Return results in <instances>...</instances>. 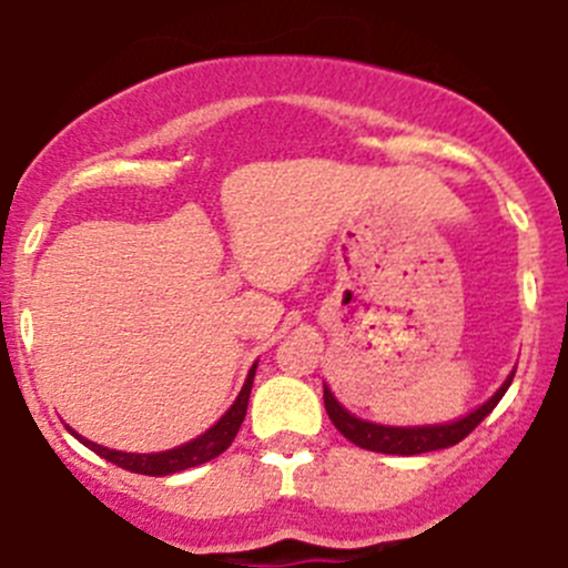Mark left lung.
Masks as SVG:
<instances>
[{
    "mask_svg": "<svg viewBox=\"0 0 568 568\" xmlns=\"http://www.w3.org/2000/svg\"><path fill=\"white\" fill-rule=\"evenodd\" d=\"M516 368L510 372V377L499 385L497 394L488 402H483L477 410H471L469 416L458 418V422L449 424H427V427H385V424H372L363 422V418L352 416L344 405H338V399L333 396V390L324 385V407H327L329 422L335 424V430L344 438H349L355 447L368 449V453H385V455H422V453H436V449L455 447L458 442H464L477 424L488 416V413L497 407V402L503 399L508 385L514 383Z\"/></svg>",
    "mask_w": 568,
    "mask_h": 568,
    "instance_id": "obj_1",
    "label": "left lung"
}]
</instances>
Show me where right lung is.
<instances>
[{
	"label": "right lung",
	"instance_id": "obj_1",
	"mask_svg": "<svg viewBox=\"0 0 568 568\" xmlns=\"http://www.w3.org/2000/svg\"><path fill=\"white\" fill-rule=\"evenodd\" d=\"M255 368H257V363L250 368V374H246V383H244V388H241L239 399H235L233 407H230V410L224 413V416L219 418L216 424H213L211 430H205L200 438L183 444V447L169 449V453H152V455L119 453V449L99 447V444H93V442H88V438L77 436L74 430H71V433H74V436L80 438V442L85 444L88 449H93L99 458L110 460V464L121 466V469H126V471H135V475L166 477V475H174V471L194 469V466H202V464H207V460L219 458V455H222L224 449L233 444V438L239 436V427H241V422H244V416H246V405H250Z\"/></svg>",
	"mask_w": 568,
	"mask_h": 568
}]
</instances>
